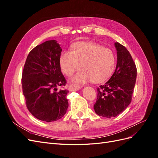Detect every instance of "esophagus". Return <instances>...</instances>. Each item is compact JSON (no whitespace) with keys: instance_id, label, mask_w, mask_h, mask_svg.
Wrapping results in <instances>:
<instances>
[{"instance_id":"esophagus-1","label":"esophagus","mask_w":158,"mask_h":158,"mask_svg":"<svg viewBox=\"0 0 158 158\" xmlns=\"http://www.w3.org/2000/svg\"><path fill=\"white\" fill-rule=\"evenodd\" d=\"M80 88H82V86H79V85H69V91H70V92H73V91H77V90H79L80 89Z\"/></svg>"}]
</instances>
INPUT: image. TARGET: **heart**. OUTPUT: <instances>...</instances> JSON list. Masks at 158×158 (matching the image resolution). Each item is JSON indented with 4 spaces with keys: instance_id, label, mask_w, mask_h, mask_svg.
<instances>
[{
    "instance_id": "1",
    "label": "heart",
    "mask_w": 158,
    "mask_h": 158,
    "mask_svg": "<svg viewBox=\"0 0 158 158\" xmlns=\"http://www.w3.org/2000/svg\"><path fill=\"white\" fill-rule=\"evenodd\" d=\"M60 65L63 73L70 75L82 65L84 70L71 78L76 83L92 80L102 82L110 77L114 69L115 59L113 52L102 45L92 43H80L73 51H65L60 56Z\"/></svg>"
}]
</instances>
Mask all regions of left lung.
<instances>
[{"instance_id":"8db88e82","label":"left lung","mask_w":158,"mask_h":158,"mask_svg":"<svg viewBox=\"0 0 158 158\" xmlns=\"http://www.w3.org/2000/svg\"><path fill=\"white\" fill-rule=\"evenodd\" d=\"M117 49L116 69L107 82L99 85L94 109L98 115L114 117L131 103L136 83L137 70L131 55L125 47L114 43Z\"/></svg>"}]
</instances>
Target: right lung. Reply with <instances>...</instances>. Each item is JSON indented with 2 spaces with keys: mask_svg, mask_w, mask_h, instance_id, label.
<instances>
[{
  "mask_svg": "<svg viewBox=\"0 0 158 158\" xmlns=\"http://www.w3.org/2000/svg\"><path fill=\"white\" fill-rule=\"evenodd\" d=\"M61 51L56 41H47L30 52L23 66L22 85L27 108L43 121L59 120L69 107V91L56 92L57 87L66 83L60 70Z\"/></svg>",
  "mask_w": 158,
  "mask_h": 158,
  "instance_id": "obj_1",
  "label": "right lung"
}]
</instances>
